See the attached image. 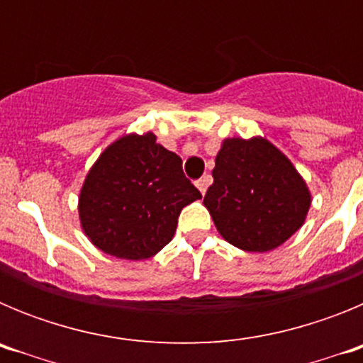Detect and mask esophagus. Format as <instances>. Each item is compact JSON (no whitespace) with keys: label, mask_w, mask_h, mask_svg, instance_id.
<instances>
[{"label":"esophagus","mask_w":363,"mask_h":363,"mask_svg":"<svg viewBox=\"0 0 363 363\" xmlns=\"http://www.w3.org/2000/svg\"><path fill=\"white\" fill-rule=\"evenodd\" d=\"M209 185H211V176L209 174L201 176V178L196 182V187L200 189L201 194H205V191H207V187H209Z\"/></svg>","instance_id":"1"}]
</instances>
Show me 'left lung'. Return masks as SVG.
<instances>
[{
	"label": "left lung",
	"instance_id": "1",
	"mask_svg": "<svg viewBox=\"0 0 363 363\" xmlns=\"http://www.w3.org/2000/svg\"><path fill=\"white\" fill-rule=\"evenodd\" d=\"M213 178L203 205L221 238L242 251L277 249L303 225L309 213L306 179L262 136L223 140Z\"/></svg>",
	"mask_w": 363,
	"mask_h": 363
}]
</instances>
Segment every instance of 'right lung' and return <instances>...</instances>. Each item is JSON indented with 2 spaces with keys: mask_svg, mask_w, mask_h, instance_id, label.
<instances>
[{
  "mask_svg": "<svg viewBox=\"0 0 363 363\" xmlns=\"http://www.w3.org/2000/svg\"><path fill=\"white\" fill-rule=\"evenodd\" d=\"M201 194L182 158L152 133L125 134L99 154L79 191L85 236L105 255L147 259L171 242L185 205Z\"/></svg>",
  "mask_w": 363,
  "mask_h": 363,
  "instance_id": "obj_1",
  "label": "right lung"
}]
</instances>
